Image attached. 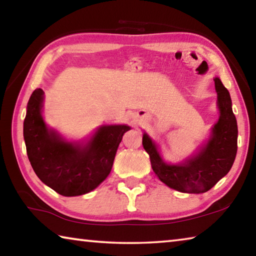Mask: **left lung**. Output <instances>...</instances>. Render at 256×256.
Segmentation results:
<instances>
[{
    "mask_svg": "<svg viewBox=\"0 0 256 256\" xmlns=\"http://www.w3.org/2000/svg\"><path fill=\"white\" fill-rule=\"evenodd\" d=\"M220 116L212 128L211 136L198 154L185 162L172 164L160 157L157 146L146 133L142 138L149 154L151 167L162 183L183 193H204L230 170L237 154V122L232 110V99L219 78H214Z\"/></svg>",
    "mask_w": 256,
    "mask_h": 256,
    "instance_id": "obj_1",
    "label": "left lung"
}]
</instances>
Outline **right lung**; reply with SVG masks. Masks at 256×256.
Masks as SVG:
<instances>
[{"label":"right lung","instance_id":"add662e5","mask_svg":"<svg viewBox=\"0 0 256 256\" xmlns=\"http://www.w3.org/2000/svg\"><path fill=\"white\" fill-rule=\"evenodd\" d=\"M44 92L36 89L27 105L24 138L29 162L42 183L60 196H76L97 188L110 175L128 125H104L86 144L63 140L42 116Z\"/></svg>","mask_w":256,"mask_h":256}]
</instances>
